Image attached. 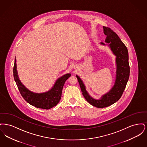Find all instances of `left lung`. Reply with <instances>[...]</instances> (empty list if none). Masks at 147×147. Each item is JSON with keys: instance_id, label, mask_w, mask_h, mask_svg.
I'll use <instances>...</instances> for the list:
<instances>
[{"instance_id": "8db88e82", "label": "left lung", "mask_w": 147, "mask_h": 147, "mask_svg": "<svg viewBox=\"0 0 147 147\" xmlns=\"http://www.w3.org/2000/svg\"><path fill=\"white\" fill-rule=\"evenodd\" d=\"M104 33L106 36L105 42L109 43L113 53L116 56V79L111 90L101 99L95 100L89 95L81 79L76 76L82 92L86 100L91 105L98 108H103L113 104L122 95L129 77L130 68L128 62V52L125 45L118 35L109 28L103 26ZM101 44L105 45L102 42Z\"/></svg>"}]
</instances>
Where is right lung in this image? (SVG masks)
<instances>
[{
  "instance_id": "obj_1",
  "label": "right lung",
  "mask_w": 147,
  "mask_h": 147,
  "mask_svg": "<svg viewBox=\"0 0 147 147\" xmlns=\"http://www.w3.org/2000/svg\"><path fill=\"white\" fill-rule=\"evenodd\" d=\"M13 75L14 80L22 98L28 104L37 108L48 110L55 106L59 102L62 97V91L65 81L70 77V74H67L59 78L54 86L49 91L42 94L32 92L27 89L21 83L18 76L16 70V59H15Z\"/></svg>"
}]
</instances>
